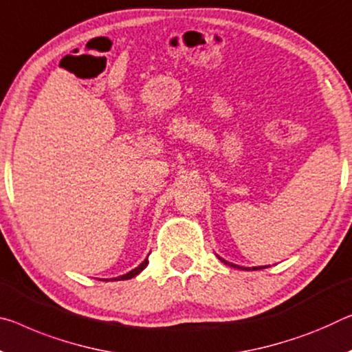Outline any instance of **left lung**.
Segmentation results:
<instances>
[{
	"label": "left lung",
	"mask_w": 352,
	"mask_h": 352,
	"mask_svg": "<svg viewBox=\"0 0 352 352\" xmlns=\"http://www.w3.org/2000/svg\"><path fill=\"white\" fill-rule=\"evenodd\" d=\"M217 258H219L224 265H228V266H232V267H236V270H250V267H246V266H239V265H235V263H230V261L224 260V258H222V256H219V255H217ZM263 267H267V266H254L252 270H263Z\"/></svg>",
	"instance_id": "8db88e82"
}]
</instances>
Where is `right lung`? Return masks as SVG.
Segmentation results:
<instances>
[{"label": "right lung", "instance_id": "add662e5", "mask_svg": "<svg viewBox=\"0 0 352 352\" xmlns=\"http://www.w3.org/2000/svg\"><path fill=\"white\" fill-rule=\"evenodd\" d=\"M148 265V260L146 258L142 261L141 265H139L138 267H135V270H131L130 272H126V274H124V276H119V277H114V278H111V280H128V278H131V277H135V276H138L139 272H141L142 270H146V266ZM106 282H108V278H104Z\"/></svg>", "mask_w": 352, "mask_h": 352}]
</instances>
